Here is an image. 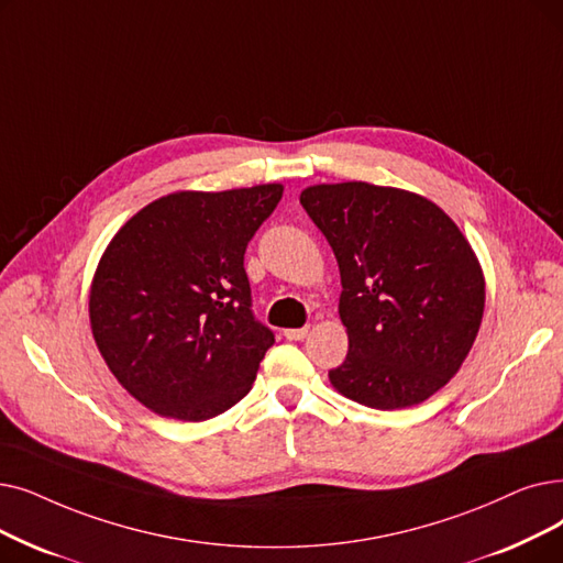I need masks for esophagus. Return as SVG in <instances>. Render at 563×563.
Segmentation results:
<instances>
[{
  "label": "esophagus",
  "instance_id": "esophagus-1",
  "mask_svg": "<svg viewBox=\"0 0 563 563\" xmlns=\"http://www.w3.org/2000/svg\"><path fill=\"white\" fill-rule=\"evenodd\" d=\"M308 333H310V329L303 327V329H285L283 335H285L287 340H303Z\"/></svg>",
  "mask_w": 563,
  "mask_h": 563
}]
</instances>
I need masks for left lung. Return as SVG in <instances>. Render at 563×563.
<instances>
[{
    "label": "left lung",
    "mask_w": 563,
    "mask_h": 563,
    "mask_svg": "<svg viewBox=\"0 0 563 563\" xmlns=\"http://www.w3.org/2000/svg\"><path fill=\"white\" fill-rule=\"evenodd\" d=\"M301 205L340 268L350 350L329 379L338 394L405 409L460 371L481 329V262L451 218L423 195L368 181L317 184Z\"/></svg>",
    "instance_id": "obj_1"
}]
</instances>
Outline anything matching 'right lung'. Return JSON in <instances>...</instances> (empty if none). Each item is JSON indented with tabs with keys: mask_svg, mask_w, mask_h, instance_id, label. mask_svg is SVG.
<instances>
[{
	"mask_svg": "<svg viewBox=\"0 0 563 563\" xmlns=\"http://www.w3.org/2000/svg\"><path fill=\"white\" fill-rule=\"evenodd\" d=\"M283 184L177 190L108 243L89 324L117 382L158 417L207 421L249 394L274 333L251 310L243 253Z\"/></svg>",
	"mask_w": 563,
	"mask_h": 563,
	"instance_id": "right-lung-1",
	"label": "right lung"
}]
</instances>
